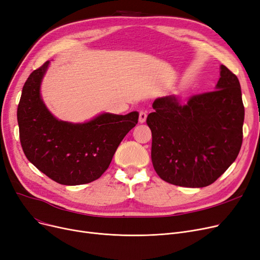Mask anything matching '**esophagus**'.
I'll use <instances>...</instances> for the list:
<instances>
[{
	"label": "esophagus",
	"instance_id": "esophagus-1",
	"mask_svg": "<svg viewBox=\"0 0 260 260\" xmlns=\"http://www.w3.org/2000/svg\"><path fill=\"white\" fill-rule=\"evenodd\" d=\"M146 117H148V115H146L145 111H140L139 112V122L144 123L146 120Z\"/></svg>",
	"mask_w": 260,
	"mask_h": 260
}]
</instances>
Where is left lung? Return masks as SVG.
<instances>
[{"instance_id":"8db88e82","label":"left lung","mask_w":260,"mask_h":260,"mask_svg":"<svg viewBox=\"0 0 260 260\" xmlns=\"http://www.w3.org/2000/svg\"><path fill=\"white\" fill-rule=\"evenodd\" d=\"M146 118L152 131V162L165 182L202 188L236 160L242 144L244 106L238 77L220 66L214 91L191 96L186 105L173 95L154 101Z\"/></svg>"}]
</instances>
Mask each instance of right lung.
I'll list each match as a JSON object with an SVG mask.
<instances>
[{
    "instance_id": "add662e5",
    "label": "right lung",
    "mask_w": 260,
    "mask_h": 260,
    "mask_svg": "<svg viewBox=\"0 0 260 260\" xmlns=\"http://www.w3.org/2000/svg\"><path fill=\"white\" fill-rule=\"evenodd\" d=\"M49 64L44 62L32 71L22 89L17 111L22 149L27 159L56 183H91L107 170L119 144L138 123L139 114L103 112L84 123L58 120L40 93Z\"/></svg>"
}]
</instances>
